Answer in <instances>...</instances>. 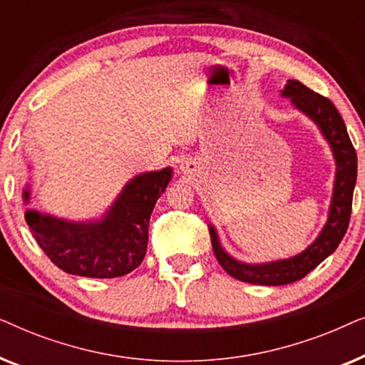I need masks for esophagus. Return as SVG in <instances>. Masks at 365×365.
I'll list each match as a JSON object with an SVG mask.
<instances>
[{
	"label": "esophagus",
	"instance_id": "34e87169",
	"mask_svg": "<svg viewBox=\"0 0 365 365\" xmlns=\"http://www.w3.org/2000/svg\"><path fill=\"white\" fill-rule=\"evenodd\" d=\"M181 171L186 174V173H192L194 171V164L191 161H182L181 163Z\"/></svg>",
	"mask_w": 365,
	"mask_h": 365
}]
</instances>
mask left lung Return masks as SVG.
Returning <instances> with one entry per match:
<instances>
[{"label":"left lung","mask_w":365,"mask_h":365,"mask_svg":"<svg viewBox=\"0 0 365 365\" xmlns=\"http://www.w3.org/2000/svg\"><path fill=\"white\" fill-rule=\"evenodd\" d=\"M281 96L291 99L292 106L306 114L319 128L336 161V176L326 224L312 244L292 257L261 264L237 261L221 246L216 227L209 222L212 249L221 267L237 281L259 286H286L296 282L336 251L349 227L354 187L357 181V154L336 106L327 98L311 91L296 79H289Z\"/></svg>","instance_id":"left-lung-1"}]
</instances>
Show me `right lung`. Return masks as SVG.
<instances>
[{
  "instance_id": "add662e5",
  "label": "right lung",
  "mask_w": 365,
  "mask_h": 365,
  "mask_svg": "<svg viewBox=\"0 0 365 365\" xmlns=\"http://www.w3.org/2000/svg\"><path fill=\"white\" fill-rule=\"evenodd\" d=\"M171 178L173 168L138 174L98 219L71 221L36 209H28L24 219L39 247L64 272L96 279L121 277L146 256L149 217ZM29 199L28 182L24 204Z\"/></svg>"
}]
</instances>
